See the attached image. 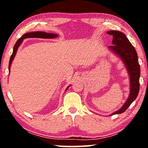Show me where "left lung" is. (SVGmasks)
<instances>
[{
	"label": "left lung",
	"mask_w": 148,
	"mask_h": 148,
	"mask_svg": "<svg viewBox=\"0 0 148 148\" xmlns=\"http://www.w3.org/2000/svg\"><path fill=\"white\" fill-rule=\"evenodd\" d=\"M107 34L113 36L112 46H108L109 50L122 60L128 73L130 84L128 98L120 109L110 114L112 116L124 112L137 97L139 90L140 66L136 50L123 32L112 30L107 32Z\"/></svg>",
	"instance_id": "1"
}]
</instances>
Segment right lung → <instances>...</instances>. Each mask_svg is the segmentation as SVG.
<instances>
[{"label":"right lung","instance_id":"add662e5","mask_svg":"<svg viewBox=\"0 0 148 148\" xmlns=\"http://www.w3.org/2000/svg\"><path fill=\"white\" fill-rule=\"evenodd\" d=\"M58 36V34H52V33H46V32H40V31H37V32H27L25 34H23V36H21V38H19V40L16 42V43L15 44L13 47V54L11 56V58H10V60H9V73H10V69H11V66L12 64V62L15 58V56L16 55V53H17V51L18 50V48L21 45L22 42H23V40L25 39V38H44V39H53V38H57ZM71 85H69L66 89L65 90V92L67 90V89L69 88Z\"/></svg>","mask_w":148,"mask_h":148}]
</instances>
